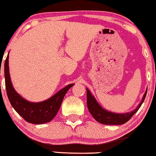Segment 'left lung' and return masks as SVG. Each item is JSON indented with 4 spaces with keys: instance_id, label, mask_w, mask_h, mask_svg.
<instances>
[{
    "instance_id": "8db88e82",
    "label": "left lung",
    "mask_w": 156,
    "mask_h": 156,
    "mask_svg": "<svg viewBox=\"0 0 156 156\" xmlns=\"http://www.w3.org/2000/svg\"><path fill=\"white\" fill-rule=\"evenodd\" d=\"M86 92H87L88 109H89L90 113L92 115V116L94 117L96 121L104 125H122L127 122L133 116V115L139 110L140 106L142 105L143 102L145 100L147 90L146 91L145 94H144L142 101L140 103L139 105L136 107L135 110L130 112V113H115L105 110L97 102L96 99L91 94V92L88 89H86Z\"/></svg>"
}]
</instances>
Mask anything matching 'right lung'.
<instances>
[{"label": "right lung", "instance_id": "obj_1", "mask_svg": "<svg viewBox=\"0 0 156 156\" xmlns=\"http://www.w3.org/2000/svg\"><path fill=\"white\" fill-rule=\"evenodd\" d=\"M9 70V55L4 63V76L6 94L11 105L24 119L33 124L49 122L57 114L67 91L74 84H69L61 89L50 98L43 101L34 103L28 101L21 97L14 89L10 80Z\"/></svg>", "mask_w": 156, "mask_h": 156}]
</instances>
